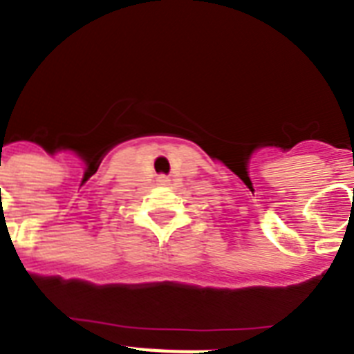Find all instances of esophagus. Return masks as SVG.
Listing matches in <instances>:
<instances>
[{
	"label": "esophagus",
	"instance_id": "34e87169",
	"mask_svg": "<svg viewBox=\"0 0 354 354\" xmlns=\"http://www.w3.org/2000/svg\"><path fill=\"white\" fill-rule=\"evenodd\" d=\"M158 184L159 186H170V177L168 175H159Z\"/></svg>",
	"mask_w": 354,
	"mask_h": 354
}]
</instances>
